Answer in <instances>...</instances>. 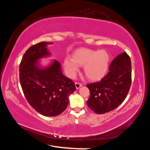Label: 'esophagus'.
Instances as JSON below:
<instances>
[{
	"mask_svg": "<svg viewBox=\"0 0 150 150\" xmlns=\"http://www.w3.org/2000/svg\"><path fill=\"white\" fill-rule=\"evenodd\" d=\"M81 86H82V84H81V83H78V82L75 83V87H76V88H77V89L81 87Z\"/></svg>",
	"mask_w": 150,
	"mask_h": 150,
	"instance_id": "obj_1",
	"label": "esophagus"
}]
</instances>
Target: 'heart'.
Masks as SVG:
<instances>
[{
    "instance_id": "heart-1",
    "label": "heart",
    "mask_w": 150,
    "mask_h": 150,
    "mask_svg": "<svg viewBox=\"0 0 150 150\" xmlns=\"http://www.w3.org/2000/svg\"><path fill=\"white\" fill-rule=\"evenodd\" d=\"M110 61V54L105 50L80 48L73 53L71 58H66L63 65L66 74L70 78L75 77L79 66H83V72L87 78L98 81L107 73Z\"/></svg>"
}]
</instances>
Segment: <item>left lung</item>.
Wrapping results in <instances>:
<instances>
[{
  "mask_svg": "<svg viewBox=\"0 0 150 150\" xmlns=\"http://www.w3.org/2000/svg\"><path fill=\"white\" fill-rule=\"evenodd\" d=\"M132 65L126 52L118 55L110 63L109 72L98 82L89 83L87 105L96 114L113 110L122 103L130 90Z\"/></svg>",
  "mask_w": 150,
  "mask_h": 150,
  "instance_id": "8db88e82",
  "label": "left lung"
}]
</instances>
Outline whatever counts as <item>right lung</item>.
I'll use <instances>...</instances> for the list:
<instances>
[{"label":"right lung","instance_id":"1","mask_svg":"<svg viewBox=\"0 0 150 150\" xmlns=\"http://www.w3.org/2000/svg\"><path fill=\"white\" fill-rule=\"evenodd\" d=\"M52 44L42 42L33 45L25 52L19 69L25 97L38 112L45 116L62 113L69 103V96L76 89L74 82L63 75L57 61L46 67L39 65L40 59L50 55L47 45Z\"/></svg>","mask_w":150,"mask_h":150}]
</instances>
